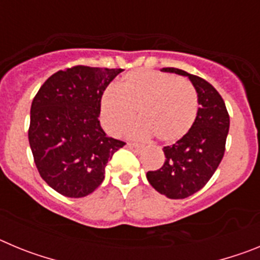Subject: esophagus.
Masks as SVG:
<instances>
[{"label": "esophagus", "mask_w": 260, "mask_h": 260, "mask_svg": "<svg viewBox=\"0 0 260 260\" xmlns=\"http://www.w3.org/2000/svg\"><path fill=\"white\" fill-rule=\"evenodd\" d=\"M127 147L128 148H132V150H134L135 152H141L142 148H143V146H141V144H135V143H127Z\"/></svg>", "instance_id": "esophagus-1"}]
</instances>
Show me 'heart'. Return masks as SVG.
<instances>
[{"instance_id":"1","label":"heart","mask_w":260,"mask_h":260,"mask_svg":"<svg viewBox=\"0 0 260 260\" xmlns=\"http://www.w3.org/2000/svg\"><path fill=\"white\" fill-rule=\"evenodd\" d=\"M137 138L173 143L185 137L198 114V96L185 79L153 70H135L123 75L118 86L110 84L100 98V119L113 135L123 133L134 121Z\"/></svg>"}]
</instances>
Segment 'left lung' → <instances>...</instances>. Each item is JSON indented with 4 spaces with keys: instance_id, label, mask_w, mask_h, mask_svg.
Listing matches in <instances>:
<instances>
[{
    "instance_id": "1",
    "label": "left lung",
    "mask_w": 260,
    "mask_h": 260,
    "mask_svg": "<svg viewBox=\"0 0 260 260\" xmlns=\"http://www.w3.org/2000/svg\"><path fill=\"white\" fill-rule=\"evenodd\" d=\"M161 71L189 78L198 95L199 108L189 133L162 148L164 165L148 172L147 180L168 198L183 199L199 191L219 167L229 132V114L220 93L207 80L180 69L164 68Z\"/></svg>"
}]
</instances>
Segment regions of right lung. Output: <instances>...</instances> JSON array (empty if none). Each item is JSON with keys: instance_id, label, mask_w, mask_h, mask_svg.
Listing matches in <instances>:
<instances>
[{"instance_id": "add662e5", "label": "right lung", "mask_w": 260, "mask_h": 260, "mask_svg": "<svg viewBox=\"0 0 260 260\" xmlns=\"http://www.w3.org/2000/svg\"><path fill=\"white\" fill-rule=\"evenodd\" d=\"M123 71L74 66L48 78L31 105L28 141L41 178L59 194L82 198L104 180L105 167L125 143L100 126V98Z\"/></svg>"}]
</instances>
